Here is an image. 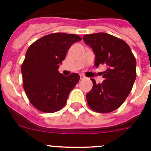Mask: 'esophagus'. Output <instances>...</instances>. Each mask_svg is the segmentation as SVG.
Returning <instances> with one entry per match:
<instances>
[{
  "mask_svg": "<svg viewBox=\"0 0 151 151\" xmlns=\"http://www.w3.org/2000/svg\"><path fill=\"white\" fill-rule=\"evenodd\" d=\"M85 78H86V76H84V75H80V79H82V80H83V79H85Z\"/></svg>",
  "mask_w": 151,
  "mask_h": 151,
  "instance_id": "esophagus-1",
  "label": "esophagus"
}]
</instances>
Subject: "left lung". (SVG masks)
<instances>
[{
    "mask_svg": "<svg viewBox=\"0 0 151 151\" xmlns=\"http://www.w3.org/2000/svg\"><path fill=\"white\" fill-rule=\"evenodd\" d=\"M83 41L95 54L94 66L106 64L104 80L96 84L86 94L89 107L97 113H110L118 109L132 91L136 78V60L123 40L107 33L85 35Z\"/></svg>",
    "mask_w": 151,
    "mask_h": 151,
    "instance_id": "8db88e82",
    "label": "left lung"
}]
</instances>
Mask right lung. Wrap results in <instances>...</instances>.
I'll use <instances>...</instances> for the list:
<instances>
[{"label":"right lung","mask_w":151,"mask_h":151,"mask_svg":"<svg viewBox=\"0 0 151 151\" xmlns=\"http://www.w3.org/2000/svg\"><path fill=\"white\" fill-rule=\"evenodd\" d=\"M82 38L77 35L57 32L45 35L29 46L22 64L23 88L31 104L44 113H54L79 81V75L65 76L59 73L72 45Z\"/></svg>","instance_id":"add662e5"}]
</instances>
